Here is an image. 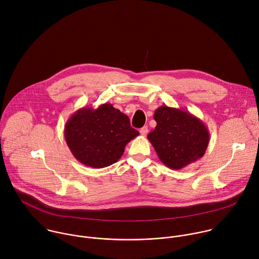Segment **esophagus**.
Returning a JSON list of instances; mask_svg holds the SVG:
<instances>
[{
  "label": "esophagus",
  "instance_id": "34e87169",
  "mask_svg": "<svg viewBox=\"0 0 259 259\" xmlns=\"http://www.w3.org/2000/svg\"><path fill=\"white\" fill-rule=\"evenodd\" d=\"M139 132H140V134H141L142 136H146L147 132H149V129H147V126L142 127V128L139 130Z\"/></svg>",
  "mask_w": 259,
  "mask_h": 259
}]
</instances>
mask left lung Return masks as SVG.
I'll use <instances>...</instances> for the list:
<instances>
[{
    "instance_id": "left-lung-1",
    "label": "left lung",
    "mask_w": 259,
    "mask_h": 259,
    "mask_svg": "<svg viewBox=\"0 0 259 259\" xmlns=\"http://www.w3.org/2000/svg\"><path fill=\"white\" fill-rule=\"evenodd\" d=\"M154 119L157 126L147 138L165 166L179 170L204 156L210 134L199 118L188 110L162 105Z\"/></svg>"
}]
</instances>
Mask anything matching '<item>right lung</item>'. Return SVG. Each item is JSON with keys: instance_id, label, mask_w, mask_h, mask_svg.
I'll return each instance as SVG.
<instances>
[{"instance_id": "obj_1", "label": "right lung", "mask_w": 259, "mask_h": 259, "mask_svg": "<svg viewBox=\"0 0 259 259\" xmlns=\"http://www.w3.org/2000/svg\"><path fill=\"white\" fill-rule=\"evenodd\" d=\"M139 135L129 118L113 104L85 106L73 113L64 126V137L72 156L92 168H104L121 159L125 146Z\"/></svg>"}]
</instances>
